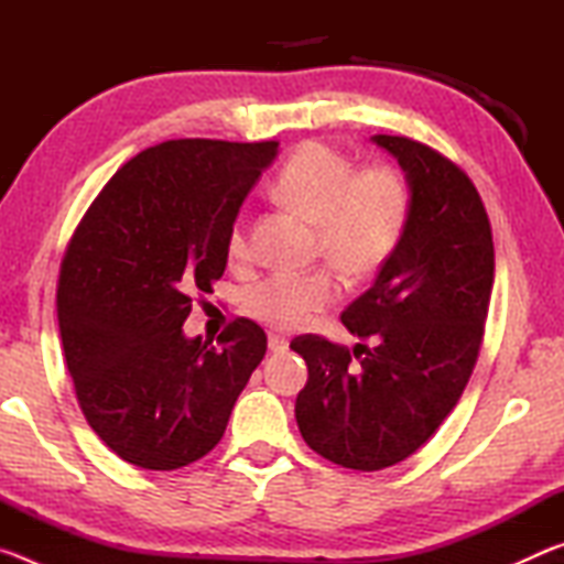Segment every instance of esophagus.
I'll use <instances>...</instances> for the list:
<instances>
[{"label": "esophagus", "mask_w": 564, "mask_h": 564, "mask_svg": "<svg viewBox=\"0 0 564 564\" xmlns=\"http://www.w3.org/2000/svg\"><path fill=\"white\" fill-rule=\"evenodd\" d=\"M269 350H273V352L289 350V338H285V336H275V333H271V336H269Z\"/></svg>", "instance_id": "34e87169"}]
</instances>
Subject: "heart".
<instances>
[{"mask_svg": "<svg viewBox=\"0 0 564 564\" xmlns=\"http://www.w3.org/2000/svg\"><path fill=\"white\" fill-rule=\"evenodd\" d=\"M275 191L318 231V253L346 279H362L383 265L403 236L408 191L388 166L356 171L352 161L318 141L301 147L283 166ZM231 259L248 256V234L236 224L228 238ZM328 271L273 273L243 293V311L273 330L293 333L336 301Z\"/></svg>", "mask_w": 564, "mask_h": 564, "instance_id": "obj_1", "label": "heart"}]
</instances>
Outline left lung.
<instances>
[{
    "instance_id": "8db88e82",
    "label": "left lung",
    "mask_w": 564,
    "mask_h": 564,
    "mask_svg": "<svg viewBox=\"0 0 564 564\" xmlns=\"http://www.w3.org/2000/svg\"><path fill=\"white\" fill-rule=\"evenodd\" d=\"M370 141L398 161L410 194L395 251L340 313L352 336L376 346L291 343L308 366L295 398L303 441L362 473L405 460L451 415L475 368L495 281L492 231L473 181L413 139Z\"/></svg>"
}]
</instances>
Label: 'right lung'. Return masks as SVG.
<instances>
[{
    "label": "right lung",
    "mask_w": 564,
    "mask_h": 564,
    "mask_svg": "<svg viewBox=\"0 0 564 564\" xmlns=\"http://www.w3.org/2000/svg\"><path fill=\"white\" fill-rule=\"evenodd\" d=\"M275 141L178 139L133 156L66 248L56 316L82 413L121 460L176 470L212 453L265 356L236 318L214 348L188 338L191 295L214 293L228 238Z\"/></svg>",
    "instance_id": "right-lung-1"
}]
</instances>
